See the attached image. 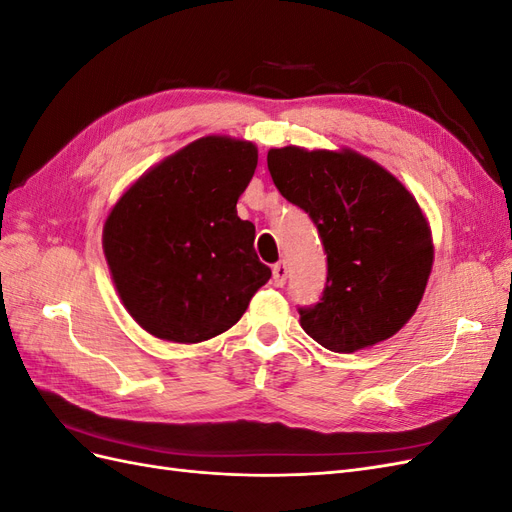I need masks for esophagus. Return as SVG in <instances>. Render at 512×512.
<instances>
[{
	"instance_id": "obj_1",
	"label": "esophagus",
	"mask_w": 512,
	"mask_h": 512,
	"mask_svg": "<svg viewBox=\"0 0 512 512\" xmlns=\"http://www.w3.org/2000/svg\"><path fill=\"white\" fill-rule=\"evenodd\" d=\"M286 277H288L286 262H277V265H273V286L282 288L286 284Z\"/></svg>"
}]
</instances>
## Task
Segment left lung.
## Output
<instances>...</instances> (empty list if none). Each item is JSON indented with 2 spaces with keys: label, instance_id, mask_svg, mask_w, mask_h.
Returning <instances> with one entry per match:
<instances>
[{
  "label": "left lung",
  "instance_id": "obj_1",
  "mask_svg": "<svg viewBox=\"0 0 512 512\" xmlns=\"http://www.w3.org/2000/svg\"><path fill=\"white\" fill-rule=\"evenodd\" d=\"M275 188L316 224L327 286L301 327L333 352L393 337L414 316L433 265L431 228L416 198L389 170L348 147H280L267 153Z\"/></svg>",
  "mask_w": 512,
  "mask_h": 512
}]
</instances>
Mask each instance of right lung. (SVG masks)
<instances>
[{
  "label": "right lung",
  "mask_w": 512,
  "mask_h": 512,
  "mask_svg": "<svg viewBox=\"0 0 512 512\" xmlns=\"http://www.w3.org/2000/svg\"><path fill=\"white\" fill-rule=\"evenodd\" d=\"M258 164L250 141L203 136L151 166L121 194L102 230L128 314L166 342L228 331L271 277L237 200Z\"/></svg>",
  "instance_id": "add662e5"
}]
</instances>
